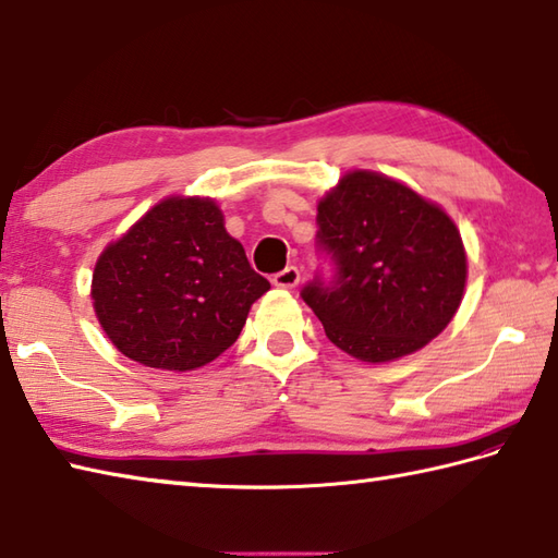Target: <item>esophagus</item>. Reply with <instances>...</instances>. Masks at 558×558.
Masks as SVG:
<instances>
[{
	"mask_svg": "<svg viewBox=\"0 0 558 558\" xmlns=\"http://www.w3.org/2000/svg\"><path fill=\"white\" fill-rule=\"evenodd\" d=\"M298 282H300V268L298 266H288V268H282L280 272L272 276V286H276V288L292 290V288H298Z\"/></svg>",
	"mask_w": 558,
	"mask_h": 558,
	"instance_id": "obj_1",
	"label": "esophagus"
}]
</instances>
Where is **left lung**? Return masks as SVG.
Returning <instances> with one entry per match:
<instances>
[{"label": "left lung", "instance_id": "obj_1", "mask_svg": "<svg viewBox=\"0 0 558 558\" xmlns=\"http://www.w3.org/2000/svg\"><path fill=\"white\" fill-rule=\"evenodd\" d=\"M324 266L302 300L328 340L362 362L424 348L448 326L465 290L468 258L446 213L376 172H350L318 204Z\"/></svg>", "mask_w": 558, "mask_h": 558}]
</instances>
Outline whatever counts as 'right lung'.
<instances>
[{
	"label": "right lung",
	"mask_w": 558,
	"mask_h": 558,
	"mask_svg": "<svg viewBox=\"0 0 558 558\" xmlns=\"http://www.w3.org/2000/svg\"><path fill=\"white\" fill-rule=\"evenodd\" d=\"M268 290L213 201L168 198L105 248L90 294L129 360L189 372L240 338L248 306Z\"/></svg>",
	"instance_id": "1"
}]
</instances>
